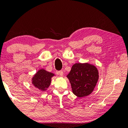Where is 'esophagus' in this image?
Instances as JSON below:
<instances>
[{
  "mask_svg": "<svg viewBox=\"0 0 128 128\" xmlns=\"http://www.w3.org/2000/svg\"><path fill=\"white\" fill-rule=\"evenodd\" d=\"M58 74L59 75H60V76H61V77H62V76H63V75H64L63 71H62V70H60V71H58Z\"/></svg>",
  "mask_w": 128,
  "mask_h": 128,
  "instance_id": "34e87169",
  "label": "esophagus"
}]
</instances>
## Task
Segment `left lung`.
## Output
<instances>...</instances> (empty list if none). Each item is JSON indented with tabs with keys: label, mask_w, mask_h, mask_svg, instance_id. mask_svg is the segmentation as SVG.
<instances>
[{
	"label": "left lung",
	"mask_w": 128,
	"mask_h": 128,
	"mask_svg": "<svg viewBox=\"0 0 128 128\" xmlns=\"http://www.w3.org/2000/svg\"><path fill=\"white\" fill-rule=\"evenodd\" d=\"M66 78L74 94L81 98L88 96L94 91L99 79V72L94 65L77 62L72 66Z\"/></svg>",
	"instance_id": "1"
}]
</instances>
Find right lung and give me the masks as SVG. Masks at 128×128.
Listing matches in <instances>:
<instances>
[{"label": "right lung", "mask_w": 128, "mask_h": 128, "mask_svg": "<svg viewBox=\"0 0 128 128\" xmlns=\"http://www.w3.org/2000/svg\"><path fill=\"white\" fill-rule=\"evenodd\" d=\"M56 76L52 72L47 71L43 68L38 70L32 78V84L36 88L45 92L49 88L52 81V78Z\"/></svg>", "instance_id": "1"}]
</instances>
